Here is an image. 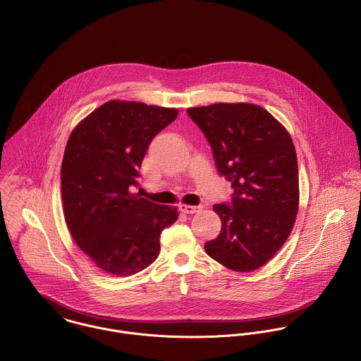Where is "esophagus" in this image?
Masks as SVG:
<instances>
[{"label":"esophagus","instance_id":"esophagus-1","mask_svg":"<svg viewBox=\"0 0 361 361\" xmlns=\"http://www.w3.org/2000/svg\"><path fill=\"white\" fill-rule=\"evenodd\" d=\"M201 208L200 207H192V205H185V204H181L180 205V211L185 215H192L195 212H198Z\"/></svg>","mask_w":361,"mask_h":361}]
</instances>
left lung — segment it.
<instances>
[{"label": "left lung", "mask_w": 361, "mask_h": 361, "mask_svg": "<svg viewBox=\"0 0 361 361\" xmlns=\"http://www.w3.org/2000/svg\"><path fill=\"white\" fill-rule=\"evenodd\" d=\"M212 146L217 170L234 190L207 254L223 267L251 272L286 243L298 211V166L288 130L252 103H215L187 109Z\"/></svg>", "instance_id": "1"}]
</instances>
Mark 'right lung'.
Instances as JSON below:
<instances>
[{"instance_id": "right-lung-1", "label": "right lung", "mask_w": 361, "mask_h": 361, "mask_svg": "<svg viewBox=\"0 0 361 361\" xmlns=\"http://www.w3.org/2000/svg\"><path fill=\"white\" fill-rule=\"evenodd\" d=\"M177 109L110 100L71 133L61 163L63 209L78 247L107 274L131 276L159 255V237L177 207L157 205L131 187L150 141L173 123Z\"/></svg>"}]
</instances>
